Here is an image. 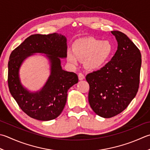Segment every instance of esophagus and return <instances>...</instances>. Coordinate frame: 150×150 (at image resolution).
I'll return each instance as SVG.
<instances>
[{
    "instance_id": "obj_1",
    "label": "esophagus",
    "mask_w": 150,
    "mask_h": 150,
    "mask_svg": "<svg viewBox=\"0 0 150 150\" xmlns=\"http://www.w3.org/2000/svg\"><path fill=\"white\" fill-rule=\"evenodd\" d=\"M78 77H79V80H80V81L83 80V79H84V78H85L84 75L82 73H79Z\"/></svg>"
}]
</instances>
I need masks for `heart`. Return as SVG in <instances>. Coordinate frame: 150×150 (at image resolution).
<instances>
[{"label":"heart","mask_w":150,"mask_h":150,"mask_svg":"<svg viewBox=\"0 0 150 150\" xmlns=\"http://www.w3.org/2000/svg\"><path fill=\"white\" fill-rule=\"evenodd\" d=\"M73 49L66 51L67 61L73 66H77L80 60H84L88 69L97 70L106 65L113 52V46L109 41L100 40L88 37L76 40Z\"/></svg>","instance_id":"obj_1"}]
</instances>
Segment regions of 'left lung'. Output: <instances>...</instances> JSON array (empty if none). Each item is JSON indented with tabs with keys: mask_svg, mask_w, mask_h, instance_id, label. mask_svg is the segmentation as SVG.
<instances>
[{
	"mask_svg": "<svg viewBox=\"0 0 150 150\" xmlns=\"http://www.w3.org/2000/svg\"><path fill=\"white\" fill-rule=\"evenodd\" d=\"M118 49L101 69L88 74V101L96 114L109 118L122 112L136 96L140 83L141 54L126 35L112 31Z\"/></svg>",
	"mask_w": 150,
	"mask_h": 150,
	"instance_id": "1",
	"label": "left lung"
}]
</instances>
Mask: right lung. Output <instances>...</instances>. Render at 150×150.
I'll list each match as a JSON object with an SVG mask.
<instances>
[{
    "label": "right lung",
    "instance_id": "1",
    "mask_svg": "<svg viewBox=\"0 0 150 150\" xmlns=\"http://www.w3.org/2000/svg\"><path fill=\"white\" fill-rule=\"evenodd\" d=\"M67 39L60 34H34L11 52L8 62V87L19 107L31 118L41 121L57 118L67 101V91L78 83V76L61 66L66 58ZM36 53L45 54L50 65V75L40 91L31 92L23 86L19 70L25 59Z\"/></svg>",
    "mask_w": 150,
    "mask_h": 150
}]
</instances>
